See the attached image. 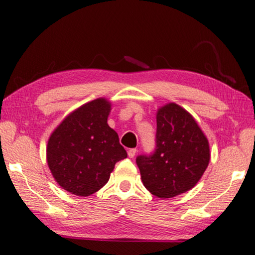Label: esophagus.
<instances>
[{"instance_id":"esophagus-1","label":"esophagus","mask_w":255,"mask_h":255,"mask_svg":"<svg viewBox=\"0 0 255 255\" xmlns=\"http://www.w3.org/2000/svg\"><path fill=\"white\" fill-rule=\"evenodd\" d=\"M136 152H137V149L136 148H131L128 150V157L129 158H133L136 156Z\"/></svg>"}]
</instances>
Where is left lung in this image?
<instances>
[{
	"label": "left lung",
	"mask_w": 255,
	"mask_h": 255,
	"mask_svg": "<svg viewBox=\"0 0 255 255\" xmlns=\"http://www.w3.org/2000/svg\"><path fill=\"white\" fill-rule=\"evenodd\" d=\"M209 161L208 139L191 114L174 103L159 108L156 149L136 159L147 190L161 199L187 192L200 180Z\"/></svg>",
	"instance_id": "left-lung-1"
}]
</instances>
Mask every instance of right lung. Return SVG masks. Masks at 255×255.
I'll return each instance as SVG.
<instances>
[{
  "instance_id": "1",
  "label": "right lung",
  "mask_w": 255,
  "mask_h": 255,
  "mask_svg": "<svg viewBox=\"0 0 255 255\" xmlns=\"http://www.w3.org/2000/svg\"><path fill=\"white\" fill-rule=\"evenodd\" d=\"M112 105L97 98L66 116L48 139L46 159L56 182L75 196L88 197L106 184L115 164L127 157L108 126Z\"/></svg>"
}]
</instances>
